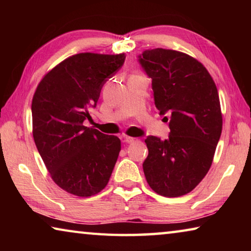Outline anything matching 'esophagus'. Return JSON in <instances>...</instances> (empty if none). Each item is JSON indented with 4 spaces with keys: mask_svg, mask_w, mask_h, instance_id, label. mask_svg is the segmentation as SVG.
Listing matches in <instances>:
<instances>
[{
    "mask_svg": "<svg viewBox=\"0 0 251 251\" xmlns=\"http://www.w3.org/2000/svg\"><path fill=\"white\" fill-rule=\"evenodd\" d=\"M124 141H125V143H127V144H131V143H134V142L136 141V138H134V137H129V136H126Z\"/></svg>",
    "mask_w": 251,
    "mask_h": 251,
    "instance_id": "1",
    "label": "esophagus"
}]
</instances>
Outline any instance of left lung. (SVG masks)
<instances>
[{
    "mask_svg": "<svg viewBox=\"0 0 251 251\" xmlns=\"http://www.w3.org/2000/svg\"><path fill=\"white\" fill-rule=\"evenodd\" d=\"M138 61L151 78L159 114L171 115L167 139H145L144 174L155 193L179 197L202 180L214 159L223 129L217 87L201 62L178 50H146Z\"/></svg>",
    "mask_w": 251,
    "mask_h": 251,
    "instance_id": "8db88e82",
    "label": "left lung"
}]
</instances>
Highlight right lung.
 <instances>
[{"label": "right lung", "mask_w": 251, "mask_h": 251, "mask_svg": "<svg viewBox=\"0 0 251 251\" xmlns=\"http://www.w3.org/2000/svg\"><path fill=\"white\" fill-rule=\"evenodd\" d=\"M125 54L79 53L46 74L32 100L33 137L55 184L78 197L103 190L121 151V139L83 125L101 87Z\"/></svg>", "instance_id": "1"}]
</instances>
